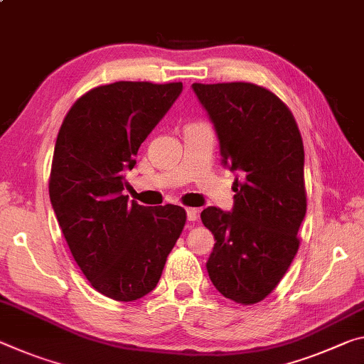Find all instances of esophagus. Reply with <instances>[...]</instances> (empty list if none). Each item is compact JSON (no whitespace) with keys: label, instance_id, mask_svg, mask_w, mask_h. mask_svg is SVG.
Returning a JSON list of instances; mask_svg holds the SVG:
<instances>
[{"label":"esophagus","instance_id":"34e87169","mask_svg":"<svg viewBox=\"0 0 364 364\" xmlns=\"http://www.w3.org/2000/svg\"><path fill=\"white\" fill-rule=\"evenodd\" d=\"M186 215H188L189 222H196V220H198V217H199V212H198V209H194V207H188Z\"/></svg>","mask_w":364,"mask_h":364}]
</instances>
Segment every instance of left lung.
Instances as JSON below:
<instances>
[{
    "label": "left lung",
    "mask_w": 364,
    "mask_h": 364,
    "mask_svg": "<svg viewBox=\"0 0 364 364\" xmlns=\"http://www.w3.org/2000/svg\"><path fill=\"white\" fill-rule=\"evenodd\" d=\"M236 173L233 209L200 213L215 245L205 267L225 298L255 304L279 285L298 252L306 215L304 149L290 109L250 82L193 84Z\"/></svg>",
    "instance_id": "obj_1"
}]
</instances>
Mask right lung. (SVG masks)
Here are the masks:
<instances>
[{
  "instance_id": "right-lung-1",
  "label": "right lung",
  "mask_w": 364,
  "mask_h": 364,
  "mask_svg": "<svg viewBox=\"0 0 364 364\" xmlns=\"http://www.w3.org/2000/svg\"><path fill=\"white\" fill-rule=\"evenodd\" d=\"M183 90L181 82L119 80L89 90L58 132L50 200L74 261L117 301L157 287L186 222L180 205L144 207L124 196L141 144Z\"/></svg>"
}]
</instances>
